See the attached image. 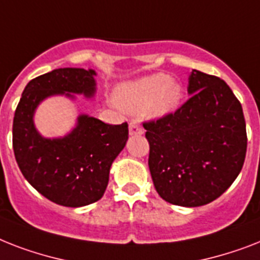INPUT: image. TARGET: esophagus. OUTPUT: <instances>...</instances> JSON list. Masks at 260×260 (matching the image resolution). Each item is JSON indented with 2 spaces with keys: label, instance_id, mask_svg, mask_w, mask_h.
Wrapping results in <instances>:
<instances>
[{
  "label": "esophagus",
  "instance_id": "esophagus-1",
  "mask_svg": "<svg viewBox=\"0 0 260 260\" xmlns=\"http://www.w3.org/2000/svg\"><path fill=\"white\" fill-rule=\"evenodd\" d=\"M144 134V129L141 128L136 121H132L129 124V135L131 136H141V135Z\"/></svg>",
  "mask_w": 260,
  "mask_h": 260
}]
</instances>
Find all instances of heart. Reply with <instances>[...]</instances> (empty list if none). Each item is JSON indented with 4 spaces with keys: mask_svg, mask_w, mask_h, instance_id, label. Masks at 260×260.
I'll return each mask as SVG.
<instances>
[{
    "mask_svg": "<svg viewBox=\"0 0 260 260\" xmlns=\"http://www.w3.org/2000/svg\"><path fill=\"white\" fill-rule=\"evenodd\" d=\"M183 99V86L164 73L147 76L119 86L116 100L129 113L147 112L151 117L174 113Z\"/></svg>",
    "mask_w": 260,
    "mask_h": 260,
    "instance_id": "heart-1",
    "label": "heart"
}]
</instances>
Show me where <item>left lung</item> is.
<instances>
[{
	"mask_svg": "<svg viewBox=\"0 0 260 260\" xmlns=\"http://www.w3.org/2000/svg\"><path fill=\"white\" fill-rule=\"evenodd\" d=\"M188 94L175 113L143 125L160 198L176 206L199 207L218 199L242 171L246 121L239 100L216 76L192 69Z\"/></svg>",
	"mask_w": 260,
	"mask_h": 260,
	"instance_id": "1",
	"label": "left lung"
}]
</instances>
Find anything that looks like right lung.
I'll list each match as a JSON object with an SVG mask.
<instances>
[{
    "label": "right lung",
    "mask_w": 260,
    "mask_h": 260,
    "mask_svg": "<svg viewBox=\"0 0 260 260\" xmlns=\"http://www.w3.org/2000/svg\"><path fill=\"white\" fill-rule=\"evenodd\" d=\"M93 69L60 68L27 82L13 120V149L24 178L42 196L64 207H82L100 200L113 160L125 147L128 124L111 125L80 115L62 137H44L35 125L36 109L52 96L75 100L96 94Z\"/></svg>",
    "instance_id": "obj_1"
}]
</instances>
